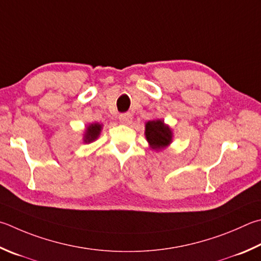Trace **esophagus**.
I'll list each match as a JSON object with an SVG mask.
<instances>
[{
  "mask_svg": "<svg viewBox=\"0 0 261 261\" xmlns=\"http://www.w3.org/2000/svg\"><path fill=\"white\" fill-rule=\"evenodd\" d=\"M118 118H120V122L122 123V124H124V125H129L131 121H132V117L129 114V113H124V114H121Z\"/></svg>",
  "mask_w": 261,
  "mask_h": 261,
  "instance_id": "esophagus-1",
  "label": "esophagus"
}]
</instances>
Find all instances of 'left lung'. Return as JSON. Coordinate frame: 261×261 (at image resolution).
<instances>
[{"label":"left lung","mask_w":261,"mask_h":261,"mask_svg":"<svg viewBox=\"0 0 261 261\" xmlns=\"http://www.w3.org/2000/svg\"><path fill=\"white\" fill-rule=\"evenodd\" d=\"M145 137L151 149L156 151L167 148L172 143L173 132L163 120H153L146 122Z\"/></svg>","instance_id":"obj_1"}]
</instances>
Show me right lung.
<instances>
[{
  "label": "right lung",
  "instance_id": "right-lung-1",
  "mask_svg": "<svg viewBox=\"0 0 261 261\" xmlns=\"http://www.w3.org/2000/svg\"><path fill=\"white\" fill-rule=\"evenodd\" d=\"M102 130V124L100 123H91L89 124L83 132V143L85 144H90L93 143L94 140L98 139V137L100 136Z\"/></svg>",
  "mask_w": 261,
  "mask_h": 261
}]
</instances>
